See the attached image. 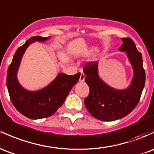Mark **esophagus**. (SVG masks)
Returning <instances> with one entry per match:
<instances>
[{"label": "esophagus", "mask_w": 154, "mask_h": 154, "mask_svg": "<svg viewBox=\"0 0 154 154\" xmlns=\"http://www.w3.org/2000/svg\"><path fill=\"white\" fill-rule=\"evenodd\" d=\"M85 74L83 73V72L81 71V75H80V82H83L84 80H85Z\"/></svg>", "instance_id": "34e87169"}]
</instances>
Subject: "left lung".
<instances>
[{"instance_id": "obj_1", "label": "left lung", "mask_w": 154, "mask_h": 154, "mask_svg": "<svg viewBox=\"0 0 154 154\" xmlns=\"http://www.w3.org/2000/svg\"><path fill=\"white\" fill-rule=\"evenodd\" d=\"M121 52H125L133 69L131 83L124 89L108 85L99 77L98 61L85 64L83 72L85 81L89 86V94L84 100L91 116L103 121H112L129 115L139 102L146 82L142 54L137 50L132 39L123 38Z\"/></svg>"}]
</instances>
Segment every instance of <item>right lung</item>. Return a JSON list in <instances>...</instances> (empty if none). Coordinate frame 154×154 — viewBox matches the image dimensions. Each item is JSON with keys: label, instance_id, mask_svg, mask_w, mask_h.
Wrapping results in <instances>:
<instances>
[{"label": "right lung", "instance_id": "obj_1", "mask_svg": "<svg viewBox=\"0 0 154 154\" xmlns=\"http://www.w3.org/2000/svg\"><path fill=\"white\" fill-rule=\"evenodd\" d=\"M50 38V36L30 38L17 50L8 69L6 85L11 102L21 114L30 119H41L53 115L63 104L71 89L80 77V73L74 75L59 73L46 87L35 91L26 90L20 85L17 72L26 49L33 42H45Z\"/></svg>", "mask_w": 154, "mask_h": 154}]
</instances>
